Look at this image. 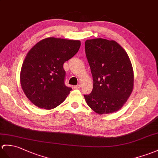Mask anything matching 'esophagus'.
<instances>
[{"label": "esophagus", "mask_w": 158, "mask_h": 158, "mask_svg": "<svg viewBox=\"0 0 158 158\" xmlns=\"http://www.w3.org/2000/svg\"><path fill=\"white\" fill-rule=\"evenodd\" d=\"M81 87V85H74L73 86V88H74V89H79V88Z\"/></svg>", "instance_id": "1"}]
</instances>
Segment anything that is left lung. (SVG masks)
Returning <instances> with one entry per match:
<instances>
[{
  "mask_svg": "<svg viewBox=\"0 0 158 158\" xmlns=\"http://www.w3.org/2000/svg\"><path fill=\"white\" fill-rule=\"evenodd\" d=\"M85 48L94 81L92 91L84 95L87 104L99 114L116 112L133 89L134 75L129 57L114 40H87Z\"/></svg>",
  "mask_w": 158,
  "mask_h": 158,
  "instance_id": "obj_1",
  "label": "left lung"
}]
</instances>
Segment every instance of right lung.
Segmentation results:
<instances>
[{
  "mask_svg": "<svg viewBox=\"0 0 158 158\" xmlns=\"http://www.w3.org/2000/svg\"><path fill=\"white\" fill-rule=\"evenodd\" d=\"M79 40L48 38L29 51L20 81L25 96L40 108L50 110L64 101L72 88L65 85L64 62L77 53Z\"/></svg>",
  "mask_w": 158,
  "mask_h": 158,
  "instance_id": "1",
  "label": "right lung"
}]
</instances>
